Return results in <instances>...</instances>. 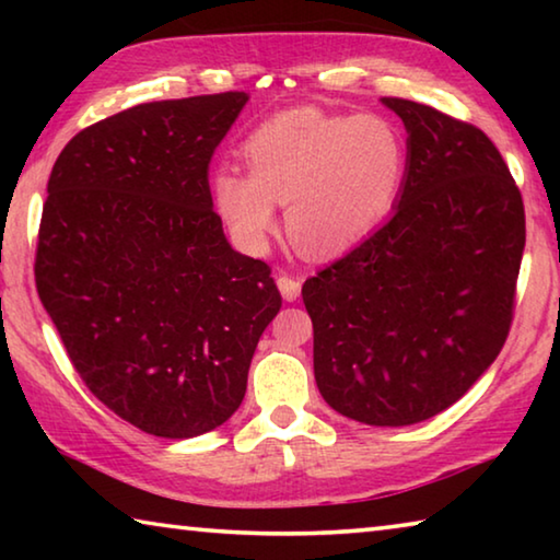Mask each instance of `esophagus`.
Instances as JSON below:
<instances>
[{"mask_svg": "<svg viewBox=\"0 0 560 560\" xmlns=\"http://www.w3.org/2000/svg\"><path fill=\"white\" fill-rule=\"evenodd\" d=\"M277 287L281 291V296L287 301H296L301 296V281L289 277V273H281V277L277 279Z\"/></svg>", "mask_w": 560, "mask_h": 560, "instance_id": "1", "label": "esophagus"}]
</instances>
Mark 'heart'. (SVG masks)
Wrapping results in <instances>:
<instances>
[{"label":"heart","instance_id":"1","mask_svg":"<svg viewBox=\"0 0 560 560\" xmlns=\"http://www.w3.org/2000/svg\"><path fill=\"white\" fill-rule=\"evenodd\" d=\"M249 170L224 165L212 177L217 212L249 249L277 230L287 202L293 244L308 257H336L390 210L402 183L400 128L375 113L338 116L293 108L259 122L244 143Z\"/></svg>","mask_w":560,"mask_h":560}]
</instances>
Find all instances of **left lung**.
I'll return each instance as SVG.
<instances>
[{"label":"left lung","instance_id":"obj_1","mask_svg":"<svg viewBox=\"0 0 560 560\" xmlns=\"http://www.w3.org/2000/svg\"><path fill=\"white\" fill-rule=\"evenodd\" d=\"M383 103L407 130L395 212L301 296L324 400L355 422L405 428L457 402L504 348L526 217L477 126L424 103Z\"/></svg>","mask_w":560,"mask_h":560}]
</instances>
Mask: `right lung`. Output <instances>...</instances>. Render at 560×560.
Returning a JSON list of instances; mask_svg holds the SVG:
<instances>
[{
	"instance_id": "add662e5",
	"label": "right lung",
	"mask_w": 560,
	"mask_h": 560,
	"mask_svg": "<svg viewBox=\"0 0 560 560\" xmlns=\"http://www.w3.org/2000/svg\"><path fill=\"white\" fill-rule=\"evenodd\" d=\"M244 91L140 103L73 136L46 187L36 291L75 373L132 428L187 440L230 420L281 308L226 242L210 160Z\"/></svg>"
}]
</instances>
